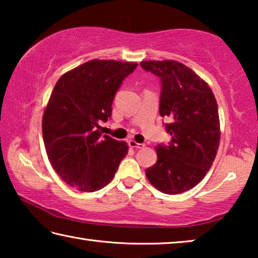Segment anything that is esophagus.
Segmentation results:
<instances>
[{
	"label": "esophagus",
	"mask_w": 258,
	"mask_h": 258,
	"mask_svg": "<svg viewBox=\"0 0 258 258\" xmlns=\"http://www.w3.org/2000/svg\"><path fill=\"white\" fill-rule=\"evenodd\" d=\"M127 143H128V146H130L131 148H137V149H140V148H143V147H145V145H142V143H138V142H135L134 140H128Z\"/></svg>",
	"instance_id": "34e87169"
}]
</instances>
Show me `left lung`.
<instances>
[{
	"instance_id": "1",
	"label": "left lung",
	"mask_w": 258,
	"mask_h": 258,
	"mask_svg": "<svg viewBox=\"0 0 258 258\" xmlns=\"http://www.w3.org/2000/svg\"><path fill=\"white\" fill-rule=\"evenodd\" d=\"M160 80L159 113L168 120V145H157V163L146 169L159 191L177 195L197 185L212 167L220 145V118L211 87L177 61H142Z\"/></svg>"
}]
</instances>
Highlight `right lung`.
I'll return each instance as SVG.
<instances>
[{"instance_id":"1","label":"right lung","mask_w":258,"mask_h":258,"mask_svg":"<svg viewBox=\"0 0 258 258\" xmlns=\"http://www.w3.org/2000/svg\"><path fill=\"white\" fill-rule=\"evenodd\" d=\"M135 62L90 60L56 82L42 121L47 157L56 174L75 189L94 192L115 176L127 155L125 141L102 135L101 121Z\"/></svg>"}]
</instances>
